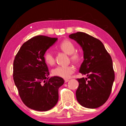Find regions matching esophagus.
<instances>
[{"label": "esophagus", "mask_w": 126, "mask_h": 126, "mask_svg": "<svg viewBox=\"0 0 126 126\" xmlns=\"http://www.w3.org/2000/svg\"><path fill=\"white\" fill-rule=\"evenodd\" d=\"M68 81H69V79H64V82H65V83L68 82Z\"/></svg>", "instance_id": "esophagus-1"}]
</instances>
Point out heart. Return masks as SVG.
Here are the masks:
<instances>
[{
  "label": "heart",
  "instance_id": "b5f03b06",
  "mask_svg": "<svg viewBox=\"0 0 126 126\" xmlns=\"http://www.w3.org/2000/svg\"><path fill=\"white\" fill-rule=\"evenodd\" d=\"M59 48L67 54L70 55V58L76 62L79 61L80 55L78 52H75L76 47L71 40L66 39L62 42L58 46ZM44 59L46 62L49 65H53L55 62L53 53L50 50H47L44 53ZM75 69L72 65H58L52 70L53 76L59 77L63 78H69L74 73Z\"/></svg>",
  "mask_w": 126,
  "mask_h": 126
}]
</instances>
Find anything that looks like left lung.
I'll return each instance as SVG.
<instances>
[{
	"instance_id": "1",
	"label": "left lung",
	"mask_w": 126,
	"mask_h": 126,
	"mask_svg": "<svg viewBox=\"0 0 126 126\" xmlns=\"http://www.w3.org/2000/svg\"><path fill=\"white\" fill-rule=\"evenodd\" d=\"M69 37L82 48L84 61L79 72L87 76L77 79V99L86 108L99 107L109 98L114 80L111 57L99 39L88 34L79 32L70 34Z\"/></svg>"
}]
</instances>
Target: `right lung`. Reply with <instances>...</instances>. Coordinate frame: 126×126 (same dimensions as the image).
<instances>
[{
    "label": "right lung",
    "mask_w": 126,
    "mask_h": 126,
    "mask_svg": "<svg viewBox=\"0 0 126 126\" xmlns=\"http://www.w3.org/2000/svg\"><path fill=\"white\" fill-rule=\"evenodd\" d=\"M58 38L38 35L25 42L15 57L13 79L23 103L31 109L47 111L58 101V89L64 82L59 77L49 78L44 59Z\"/></svg>",
    "instance_id": "1"
}]
</instances>
